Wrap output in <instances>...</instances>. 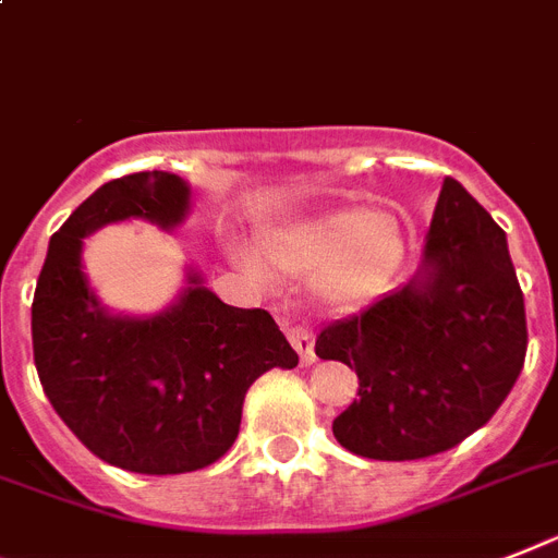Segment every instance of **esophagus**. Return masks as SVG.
Wrapping results in <instances>:
<instances>
[{
	"mask_svg": "<svg viewBox=\"0 0 558 558\" xmlns=\"http://www.w3.org/2000/svg\"><path fill=\"white\" fill-rule=\"evenodd\" d=\"M282 328L284 333H288L290 344L296 348L299 359H302V365H313L316 362V351H313V333L305 328V325H296V322L290 319H282Z\"/></svg>",
	"mask_w": 558,
	"mask_h": 558,
	"instance_id": "esophagus-1",
	"label": "esophagus"
}]
</instances>
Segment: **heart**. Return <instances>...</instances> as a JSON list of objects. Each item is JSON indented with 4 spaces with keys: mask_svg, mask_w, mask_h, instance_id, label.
Returning <instances> with one entry per match:
<instances>
[{
    "mask_svg": "<svg viewBox=\"0 0 558 558\" xmlns=\"http://www.w3.org/2000/svg\"><path fill=\"white\" fill-rule=\"evenodd\" d=\"M262 253L284 274H313L322 305L351 311L379 296L408 251V228L390 210L339 207L288 228L262 233ZM230 259L251 276H262L259 259L230 242Z\"/></svg>",
    "mask_w": 558,
    "mask_h": 558,
    "instance_id": "heart-1",
    "label": "heart"
}]
</instances>
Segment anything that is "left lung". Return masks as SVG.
<instances>
[{"instance_id":"left-lung-1","label":"left lung","mask_w":558,"mask_h":558,"mask_svg":"<svg viewBox=\"0 0 558 558\" xmlns=\"http://www.w3.org/2000/svg\"><path fill=\"white\" fill-rule=\"evenodd\" d=\"M524 351V296L508 236L445 179L416 274L316 336V356L359 376V399L333 418L336 441L379 462L456 448L499 411Z\"/></svg>"}]
</instances>
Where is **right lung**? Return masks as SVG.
<instances>
[{"label": "right lung", "instance_id": "add662e5", "mask_svg": "<svg viewBox=\"0 0 558 558\" xmlns=\"http://www.w3.org/2000/svg\"><path fill=\"white\" fill-rule=\"evenodd\" d=\"M191 214V185L168 170L105 182L50 236L31 330L53 411L102 462L168 476L214 464L236 441L242 402L270 367L299 356L262 307H230L187 268L185 288L154 316L110 313L85 268V236L142 219L173 230Z\"/></svg>", "mask_w": 558, "mask_h": 558}]
</instances>
